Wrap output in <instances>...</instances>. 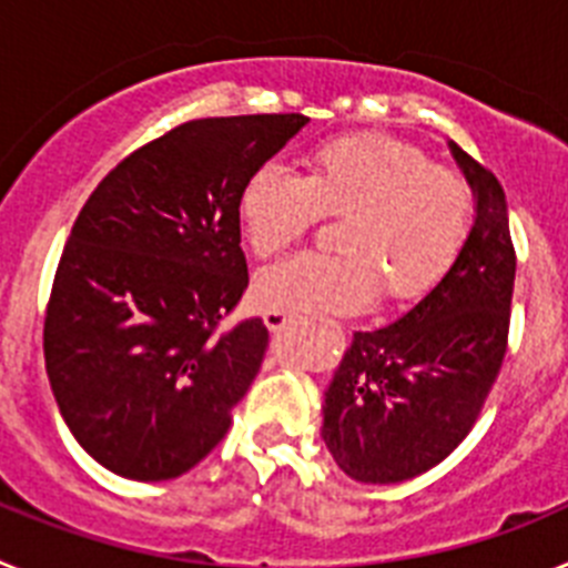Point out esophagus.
<instances>
[{
  "label": "esophagus",
  "mask_w": 568,
  "mask_h": 568,
  "mask_svg": "<svg viewBox=\"0 0 568 568\" xmlns=\"http://www.w3.org/2000/svg\"><path fill=\"white\" fill-rule=\"evenodd\" d=\"M293 315L281 313V310H267V313H264V327L267 329H284L287 324H293Z\"/></svg>",
  "instance_id": "34e87169"
}]
</instances>
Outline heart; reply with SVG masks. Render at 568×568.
<instances>
[{
  "label": "heart",
  "mask_w": 568,
  "mask_h": 568,
  "mask_svg": "<svg viewBox=\"0 0 568 568\" xmlns=\"http://www.w3.org/2000/svg\"><path fill=\"white\" fill-rule=\"evenodd\" d=\"M321 213L344 215L341 253H301L264 270L258 301L281 313H353L375 293L426 295L458 264L475 227V195L460 175L433 168L389 135L321 144L307 175L264 164L241 190V219L261 258L304 239Z\"/></svg>",
  "instance_id": "obj_1"
}]
</instances>
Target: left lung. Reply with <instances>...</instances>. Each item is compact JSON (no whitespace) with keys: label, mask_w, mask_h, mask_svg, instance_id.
I'll list each match as a JSON object with an SVG mask.
<instances>
[{"label":"left lung","mask_w":568,"mask_h":568,"mask_svg":"<svg viewBox=\"0 0 568 568\" xmlns=\"http://www.w3.org/2000/svg\"><path fill=\"white\" fill-rule=\"evenodd\" d=\"M475 227L449 275L346 346L321 404V438L361 484H400L466 438L504 364L515 250L498 179L449 142Z\"/></svg>","instance_id":"left-lung-1"}]
</instances>
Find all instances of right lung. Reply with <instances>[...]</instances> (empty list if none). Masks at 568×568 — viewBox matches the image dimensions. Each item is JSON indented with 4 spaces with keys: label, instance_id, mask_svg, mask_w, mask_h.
Segmentation results:
<instances>
[{
    "label": "right lung",
    "instance_id": "obj_1",
    "mask_svg": "<svg viewBox=\"0 0 568 568\" xmlns=\"http://www.w3.org/2000/svg\"><path fill=\"white\" fill-rule=\"evenodd\" d=\"M310 119L179 124L102 179L70 230L44 366L90 458L130 480H173L207 458L258 373L267 327L219 321L247 290L241 190Z\"/></svg>",
    "mask_w": 568,
    "mask_h": 568
}]
</instances>
